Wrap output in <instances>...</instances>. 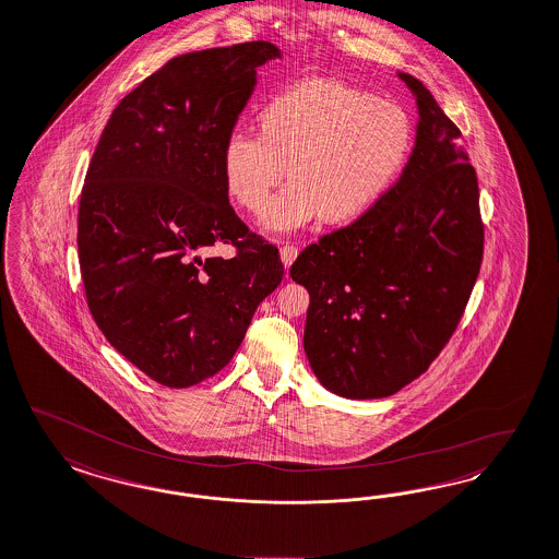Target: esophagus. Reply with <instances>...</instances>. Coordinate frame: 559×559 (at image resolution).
I'll return each mask as SVG.
<instances>
[{"instance_id":"1","label":"esophagus","mask_w":559,"mask_h":559,"mask_svg":"<svg viewBox=\"0 0 559 559\" xmlns=\"http://www.w3.org/2000/svg\"><path fill=\"white\" fill-rule=\"evenodd\" d=\"M297 248L295 246H283L281 248V262L285 264V269H289L290 264L295 262V258H297Z\"/></svg>"}]
</instances>
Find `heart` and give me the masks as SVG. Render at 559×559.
Masks as SVG:
<instances>
[{"label":"heart","mask_w":559,"mask_h":559,"mask_svg":"<svg viewBox=\"0 0 559 559\" xmlns=\"http://www.w3.org/2000/svg\"><path fill=\"white\" fill-rule=\"evenodd\" d=\"M405 111L332 80H308L272 98L262 132L235 128L221 151L227 192L260 212L285 175L289 186L260 218L266 233H295L332 216L369 211L394 183L411 151Z\"/></svg>","instance_id":"b5f03b06"}]
</instances>
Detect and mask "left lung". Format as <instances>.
<instances>
[{
  "mask_svg": "<svg viewBox=\"0 0 559 559\" xmlns=\"http://www.w3.org/2000/svg\"><path fill=\"white\" fill-rule=\"evenodd\" d=\"M399 78L419 114L399 181L290 266L309 293L311 371L353 401L392 396L424 373L459 326L481 269L479 186L461 130L421 80Z\"/></svg>",
  "mask_w": 559,
  "mask_h": 559,
  "instance_id": "left-lung-1",
  "label": "left lung"
}]
</instances>
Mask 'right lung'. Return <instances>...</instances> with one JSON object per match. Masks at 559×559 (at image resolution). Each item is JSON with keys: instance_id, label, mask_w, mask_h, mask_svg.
Listing matches in <instances>:
<instances>
[{"instance_id": "obj_1", "label": "right lung", "mask_w": 559, "mask_h": 559, "mask_svg": "<svg viewBox=\"0 0 559 559\" xmlns=\"http://www.w3.org/2000/svg\"><path fill=\"white\" fill-rule=\"evenodd\" d=\"M283 53L269 40L169 59L109 117L78 209L88 309L130 364L167 388L218 373L253 311L283 281L278 250L237 218L221 151L258 82ZM240 248L231 261L199 251Z\"/></svg>"}]
</instances>
